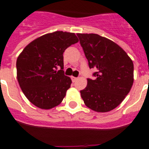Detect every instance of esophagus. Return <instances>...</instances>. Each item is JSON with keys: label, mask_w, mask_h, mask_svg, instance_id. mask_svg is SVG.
I'll return each instance as SVG.
<instances>
[{"label": "esophagus", "mask_w": 149, "mask_h": 149, "mask_svg": "<svg viewBox=\"0 0 149 149\" xmlns=\"http://www.w3.org/2000/svg\"><path fill=\"white\" fill-rule=\"evenodd\" d=\"M77 79L78 78H76V77H74V76H71V79H72V82H75L77 80Z\"/></svg>", "instance_id": "1"}]
</instances>
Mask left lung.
<instances>
[{
  "label": "left lung",
  "instance_id": "left-lung-1",
  "mask_svg": "<svg viewBox=\"0 0 149 149\" xmlns=\"http://www.w3.org/2000/svg\"><path fill=\"white\" fill-rule=\"evenodd\" d=\"M94 79L80 91L84 103L98 112L111 111L124 100L134 83V64L113 41L95 33H77Z\"/></svg>",
  "mask_w": 149,
  "mask_h": 149
}]
</instances>
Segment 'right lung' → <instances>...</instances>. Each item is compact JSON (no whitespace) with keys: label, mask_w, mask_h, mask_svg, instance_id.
I'll return each mask as SVG.
<instances>
[{"label":"right lung","mask_w":149,"mask_h":149,"mask_svg":"<svg viewBox=\"0 0 149 149\" xmlns=\"http://www.w3.org/2000/svg\"><path fill=\"white\" fill-rule=\"evenodd\" d=\"M78 41L74 33H47L30 42L18 57V82L33 105L49 109L61 103L72 83L64 75L63 54Z\"/></svg>","instance_id":"add662e5"}]
</instances>
